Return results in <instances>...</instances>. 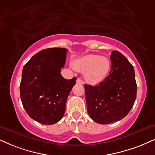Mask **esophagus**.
<instances>
[{
    "mask_svg": "<svg viewBox=\"0 0 155 155\" xmlns=\"http://www.w3.org/2000/svg\"><path fill=\"white\" fill-rule=\"evenodd\" d=\"M76 83H77L78 84H80V85H83V81H82L81 79H80V78H78L77 81H76Z\"/></svg>",
    "mask_w": 155,
    "mask_h": 155,
    "instance_id": "obj_1",
    "label": "esophagus"
}]
</instances>
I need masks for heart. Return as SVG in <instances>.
I'll return each mask as SVG.
<instances>
[{
  "instance_id": "1",
  "label": "heart",
  "mask_w": 155,
  "mask_h": 155,
  "mask_svg": "<svg viewBox=\"0 0 155 155\" xmlns=\"http://www.w3.org/2000/svg\"><path fill=\"white\" fill-rule=\"evenodd\" d=\"M72 66L78 71L85 72L87 83L95 85L107 77L110 69V62L106 57L91 54L73 61Z\"/></svg>"
}]
</instances>
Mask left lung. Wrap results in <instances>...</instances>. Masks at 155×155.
I'll return each instance as SVG.
<instances>
[{
    "mask_svg": "<svg viewBox=\"0 0 155 155\" xmlns=\"http://www.w3.org/2000/svg\"><path fill=\"white\" fill-rule=\"evenodd\" d=\"M111 68L98 85H84L89 116L100 124L118 121L129 114L137 97V83L133 66L118 51L110 57Z\"/></svg>",
    "mask_w": 155,
    "mask_h": 155,
    "instance_id": "left-lung-1",
    "label": "left lung"
}]
</instances>
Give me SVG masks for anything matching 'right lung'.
I'll use <instances>...</instances> for the list:
<instances>
[{
	"label": "right lung",
	"instance_id": "1",
	"mask_svg": "<svg viewBox=\"0 0 155 155\" xmlns=\"http://www.w3.org/2000/svg\"><path fill=\"white\" fill-rule=\"evenodd\" d=\"M68 51L57 47L43 49L23 68L20 84L23 106L30 117L45 125L62 119L67 99L76 83V78L67 80L60 74Z\"/></svg>",
	"mask_w": 155,
	"mask_h": 155
}]
</instances>
